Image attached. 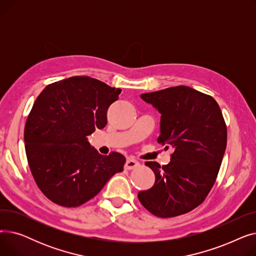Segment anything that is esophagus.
Segmentation results:
<instances>
[{"label":"esophagus","instance_id":"34e87169","mask_svg":"<svg viewBox=\"0 0 256 256\" xmlns=\"http://www.w3.org/2000/svg\"><path fill=\"white\" fill-rule=\"evenodd\" d=\"M139 166H140V164H139L138 160H134V158H128L126 164H124V168L126 170H132V169H135V168H137Z\"/></svg>","mask_w":256,"mask_h":256}]
</instances>
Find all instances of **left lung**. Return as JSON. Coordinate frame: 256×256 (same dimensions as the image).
I'll return each instance as SVG.
<instances>
[{
	"mask_svg": "<svg viewBox=\"0 0 256 256\" xmlns=\"http://www.w3.org/2000/svg\"><path fill=\"white\" fill-rule=\"evenodd\" d=\"M160 116L158 143L174 150L170 163L146 162L154 173L152 188L138 193L142 206L160 218L189 212L204 201L216 182L227 142L217 102L186 86L144 93Z\"/></svg>",
	"mask_w": 256,
	"mask_h": 256,
	"instance_id": "left-lung-1",
	"label": "left lung"
}]
</instances>
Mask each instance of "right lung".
<instances>
[{
    "mask_svg": "<svg viewBox=\"0 0 256 256\" xmlns=\"http://www.w3.org/2000/svg\"><path fill=\"white\" fill-rule=\"evenodd\" d=\"M121 89L90 76H72L48 85L24 126V148L38 188L54 204H84L115 173L124 170L119 152L98 154L87 136L106 124V112Z\"/></svg>",
    "mask_w": 256,
    "mask_h": 256,
    "instance_id": "right-lung-1",
    "label": "right lung"
}]
</instances>
